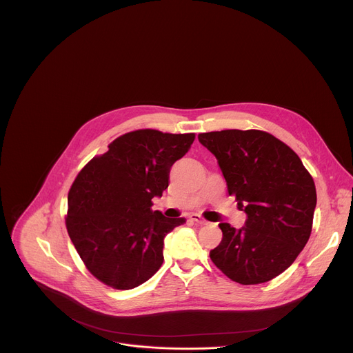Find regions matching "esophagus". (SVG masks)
<instances>
[{
    "label": "esophagus",
    "mask_w": 353,
    "mask_h": 353,
    "mask_svg": "<svg viewBox=\"0 0 353 353\" xmlns=\"http://www.w3.org/2000/svg\"><path fill=\"white\" fill-rule=\"evenodd\" d=\"M190 221H192V222H195L198 225H208V221L204 219L203 216L198 215V214H191L190 215Z\"/></svg>",
    "instance_id": "34e87169"
}]
</instances>
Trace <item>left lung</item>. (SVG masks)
I'll list each match as a JSON object with an SVG mask.
<instances>
[{"label":"left lung","mask_w":353,"mask_h":353,"mask_svg":"<svg viewBox=\"0 0 353 353\" xmlns=\"http://www.w3.org/2000/svg\"><path fill=\"white\" fill-rule=\"evenodd\" d=\"M199 142L216 157L229 195L247 214L210 251L212 263L241 285L264 283L289 268L306 245L317 204L312 174L292 148L261 130L203 132Z\"/></svg>","instance_id":"obj_1"}]
</instances>
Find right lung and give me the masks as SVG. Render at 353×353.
Segmentation results:
<instances>
[{
    "mask_svg": "<svg viewBox=\"0 0 353 353\" xmlns=\"http://www.w3.org/2000/svg\"><path fill=\"white\" fill-rule=\"evenodd\" d=\"M195 134L135 130L92 158L68 192L65 226L88 271L102 283L127 290L162 267L163 239L183 218L152 211V198L169 185L172 165Z\"/></svg>",
    "mask_w": 353,
    "mask_h": 353,
    "instance_id": "1",
    "label": "right lung"
}]
</instances>
